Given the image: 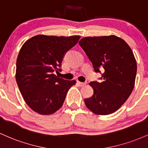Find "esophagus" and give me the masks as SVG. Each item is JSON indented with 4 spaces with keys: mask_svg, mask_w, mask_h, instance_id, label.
<instances>
[{
    "mask_svg": "<svg viewBox=\"0 0 148 148\" xmlns=\"http://www.w3.org/2000/svg\"><path fill=\"white\" fill-rule=\"evenodd\" d=\"M77 84H78L79 87H83V86H84L86 84L85 82H79V81H77Z\"/></svg>",
    "mask_w": 148,
    "mask_h": 148,
    "instance_id": "34e87169",
    "label": "esophagus"
}]
</instances>
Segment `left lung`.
<instances>
[{
    "mask_svg": "<svg viewBox=\"0 0 148 148\" xmlns=\"http://www.w3.org/2000/svg\"><path fill=\"white\" fill-rule=\"evenodd\" d=\"M103 82H91L92 97L84 103L92 112L107 115L117 111L132 94L135 84L137 64L132 49L115 36L85 37L79 41Z\"/></svg>",
    "mask_w": 148,
    "mask_h": 148,
    "instance_id": "left-lung-1",
    "label": "left lung"
}]
</instances>
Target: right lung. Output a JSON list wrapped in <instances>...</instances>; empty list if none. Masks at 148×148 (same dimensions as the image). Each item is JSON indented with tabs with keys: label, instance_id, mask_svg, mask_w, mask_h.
Listing matches in <instances>:
<instances>
[{
	"label": "right lung",
	"instance_id": "obj_1",
	"mask_svg": "<svg viewBox=\"0 0 148 148\" xmlns=\"http://www.w3.org/2000/svg\"><path fill=\"white\" fill-rule=\"evenodd\" d=\"M80 36L38 35L21 47L16 68V81L25 102L40 114L54 113L62 106L75 80H66L54 74L61 71L64 54Z\"/></svg>",
	"mask_w": 148,
	"mask_h": 148
}]
</instances>
